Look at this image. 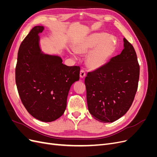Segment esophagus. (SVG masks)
Segmentation results:
<instances>
[{"instance_id":"1","label":"esophagus","mask_w":157,"mask_h":157,"mask_svg":"<svg viewBox=\"0 0 157 157\" xmlns=\"http://www.w3.org/2000/svg\"><path fill=\"white\" fill-rule=\"evenodd\" d=\"M85 76H86V72H85V71L84 69L80 70V78H84L85 77Z\"/></svg>"}]
</instances>
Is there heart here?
Wrapping results in <instances>:
<instances>
[{"mask_svg": "<svg viewBox=\"0 0 157 157\" xmlns=\"http://www.w3.org/2000/svg\"><path fill=\"white\" fill-rule=\"evenodd\" d=\"M116 43L113 37H108L106 33H95L76 46L77 53L85 54L90 52L88 56V64L92 69H98L105 65L115 50Z\"/></svg>", "mask_w": 157, "mask_h": 157, "instance_id": "heart-1", "label": "heart"}]
</instances>
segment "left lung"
I'll use <instances>...</instances> for the list:
<instances>
[{"label":"left lung","mask_w":157,"mask_h":157,"mask_svg":"<svg viewBox=\"0 0 157 157\" xmlns=\"http://www.w3.org/2000/svg\"><path fill=\"white\" fill-rule=\"evenodd\" d=\"M123 40L121 54L88 72L85 78L88 111L102 122H113L124 115L138 87L140 65L136 51L125 38Z\"/></svg>","instance_id":"1"}]
</instances>
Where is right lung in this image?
I'll use <instances>...</instances> for the list:
<instances>
[{"label":"right lung","mask_w":157,"mask_h":157,"mask_svg":"<svg viewBox=\"0 0 157 157\" xmlns=\"http://www.w3.org/2000/svg\"><path fill=\"white\" fill-rule=\"evenodd\" d=\"M35 26L22 41L17 53L16 83L19 96L31 115L52 122L65 112L70 88L79 80V66H67L58 56L44 54Z\"/></svg>","instance_id":"add662e5"}]
</instances>
